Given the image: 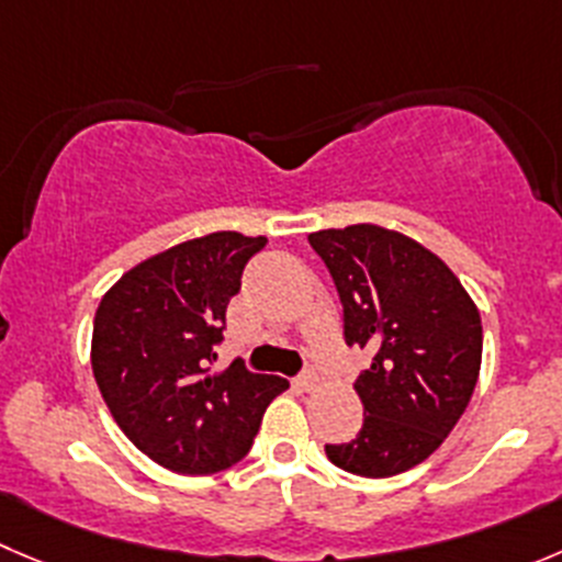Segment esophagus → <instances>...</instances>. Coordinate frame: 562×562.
I'll list each match as a JSON object with an SVG mask.
<instances>
[{"mask_svg":"<svg viewBox=\"0 0 562 562\" xmlns=\"http://www.w3.org/2000/svg\"><path fill=\"white\" fill-rule=\"evenodd\" d=\"M317 383H319V378H317V372H314V370L301 372V375L295 378V386L301 389V392H314V389H317Z\"/></svg>","mask_w":562,"mask_h":562,"instance_id":"34e87169","label":"esophagus"}]
</instances>
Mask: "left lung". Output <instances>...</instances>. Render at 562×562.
I'll return each mask as SVG.
<instances>
[{"label": "left lung", "instance_id": "obj_1", "mask_svg": "<svg viewBox=\"0 0 562 562\" xmlns=\"http://www.w3.org/2000/svg\"><path fill=\"white\" fill-rule=\"evenodd\" d=\"M345 308V341L372 350L356 381L364 425L330 463L361 477L408 472L441 447L480 375L483 325L436 254L400 232L358 223L308 234Z\"/></svg>", "mask_w": 562, "mask_h": 562}]
</instances>
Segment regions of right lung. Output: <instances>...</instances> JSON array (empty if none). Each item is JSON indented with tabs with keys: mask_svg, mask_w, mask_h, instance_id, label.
<instances>
[{
	"mask_svg": "<svg viewBox=\"0 0 562 562\" xmlns=\"http://www.w3.org/2000/svg\"><path fill=\"white\" fill-rule=\"evenodd\" d=\"M265 245L239 232L187 239L101 297L90 345L99 392L132 445L170 472L215 474L243 461L267 405L290 389L239 358L212 372L228 301Z\"/></svg>",
	"mask_w": 562,
	"mask_h": 562,
	"instance_id": "add662e5",
	"label": "right lung"
}]
</instances>
